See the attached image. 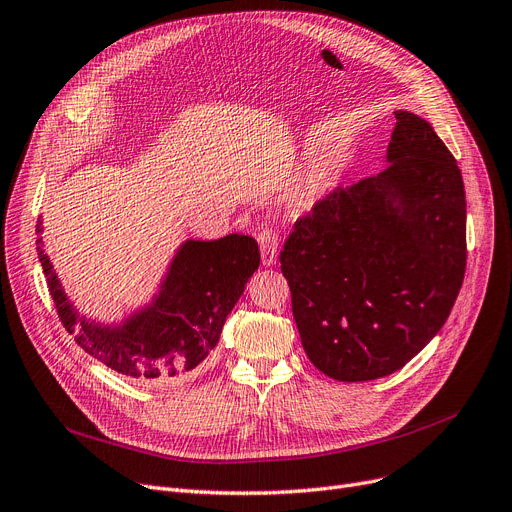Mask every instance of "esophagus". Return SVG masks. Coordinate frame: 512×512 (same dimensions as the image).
Segmentation results:
<instances>
[{
    "label": "esophagus",
    "instance_id": "esophagus-1",
    "mask_svg": "<svg viewBox=\"0 0 512 512\" xmlns=\"http://www.w3.org/2000/svg\"><path fill=\"white\" fill-rule=\"evenodd\" d=\"M258 243H260V256H262V264L271 266L277 262V254H279V235L273 227H266L260 231L258 235Z\"/></svg>",
    "mask_w": 512,
    "mask_h": 512
}]
</instances>
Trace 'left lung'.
<instances>
[{
  "label": "left lung",
  "mask_w": 512,
  "mask_h": 512,
  "mask_svg": "<svg viewBox=\"0 0 512 512\" xmlns=\"http://www.w3.org/2000/svg\"><path fill=\"white\" fill-rule=\"evenodd\" d=\"M396 120L381 173L331 191L279 256L304 352L337 381L402 369L444 327L465 277L460 168L425 118Z\"/></svg>",
  "instance_id": "8db88e82"
}]
</instances>
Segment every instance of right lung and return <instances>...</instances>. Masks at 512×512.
Returning <instances> with one entry per match:
<instances>
[{
	"instance_id": "obj_1",
	"label": "right lung",
	"mask_w": 512,
	"mask_h": 512,
	"mask_svg": "<svg viewBox=\"0 0 512 512\" xmlns=\"http://www.w3.org/2000/svg\"><path fill=\"white\" fill-rule=\"evenodd\" d=\"M37 233H43L39 218ZM37 252L60 321L77 344L112 371L164 387L185 379L214 350L248 279L258 271V243L250 235L185 239L150 302L118 323H100L70 302L50 256Z\"/></svg>"
}]
</instances>
